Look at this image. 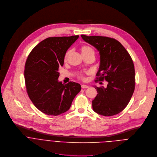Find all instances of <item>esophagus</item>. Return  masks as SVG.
Wrapping results in <instances>:
<instances>
[{"label": "esophagus", "instance_id": "1", "mask_svg": "<svg viewBox=\"0 0 157 157\" xmlns=\"http://www.w3.org/2000/svg\"><path fill=\"white\" fill-rule=\"evenodd\" d=\"M81 86H82V88H88V85H84V84L82 85Z\"/></svg>", "mask_w": 157, "mask_h": 157}]
</instances>
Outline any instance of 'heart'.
I'll return each mask as SVG.
<instances>
[{
    "label": "heart",
    "mask_w": 157,
    "mask_h": 157,
    "mask_svg": "<svg viewBox=\"0 0 157 157\" xmlns=\"http://www.w3.org/2000/svg\"><path fill=\"white\" fill-rule=\"evenodd\" d=\"M80 51H81V53H82V55H84V54H88V53H90V52H93L94 53V51L93 49L88 46H83L81 47L80 48ZM69 51H67L64 55V60H66L68 57V55H69ZM78 77L81 78V79H84V76L83 74H78Z\"/></svg>",
    "instance_id": "b5f03b06"
}]
</instances>
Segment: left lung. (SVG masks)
I'll return each instance as SVG.
<instances>
[{
    "label": "left lung",
    "instance_id": "8db88e82",
    "mask_svg": "<svg viewBox=\"0 0 157 157\" xmlns=\"http://www.w3.org/2000/svg\"><path fill=\"white\" fill-rule=\"evenodd\" d=\"M86 43L98 49L100 65L97 81L106 80L107 87L95 86L97 95L92 101L94 111L111 116L127 106L135 89V69L132 59L117 40L106 36L81 35Z\"/></svg>",
    "mask_w": 157,
    "mask_h": 157
}]
</instances>
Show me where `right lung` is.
<instances>
[{
  "label": "right lung",
  "instance_id": "obj_1",
  "mask_svg": "<svg viewBox=\"0 0 157 157\" xmlns=\"http://www.w3.org/2000/svg\"><path fill=\"white\" fill-rule=\"evenodd\" d=\"M78 37L48 38L28 56L24 71L28 95L36 108L47 115L57 116L68 111L81 90L78 83L58 81V70L64 65V55Z\"/></svg>",
  "mask_w": 157,
  "mask_h": 157
}]
</instances>
